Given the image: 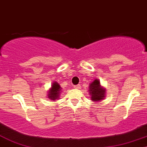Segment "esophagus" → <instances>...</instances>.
<instances>
[{"instance_id": "1", "label": "esophagus", "mask_w": 147, "mask_h": 147, "mask_svg": "<svg viewBox=\"0 0 147 147\" xmlns=\"http://www.w3.org/2000/svg\"><path fill=\"white\" fill-rule=\"evenodd\" d=\"M74 88H76V89H79V88H80V85H75L74 86Z\"/></svg>"}]
</instances>
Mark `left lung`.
<instances>
[{"instance_id":"8db88e82","label":"left lung","mask_w":147,"mask_h":147,"mask_svg":"<svg viewBox=\"0 0 147 147\" xmlns=\"http://www.w3.org/2000/svg\"><path fill=\"white\" fill-rule=\"evenodd\" d=\"M88 92L92 96L91 100L95 102H98L105 99L106 89L100 85V82L98 79H95L89 84Z\"/></svg>"}]
</instances>
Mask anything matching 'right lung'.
<instances>
[{"mask_svg": "<svg viewBox=\"0 0 147 147\" xmlns=\"http://www.w3.org/2000/svg\"><path fill=\"white\" fill-rule=\"evenodd\" d=\"M61 89V87L57 82H53L51 88L48 90V94H47V97L49 100L55 101L59 99Z\"/></svg>", "mask_w": 147, "mask_h": 147, "instance_id": "1", "label": "right lung"}]
</instances>
